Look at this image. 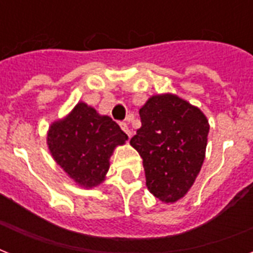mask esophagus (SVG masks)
Returning a JSON list of instances; mask_svg holds the SVG:
<instances>
[{"instance_id":"esophagus-1","label":"esophagus","mask_w":253,"mask_h":253,"mask_svg":"<svg viewBox=\"0 0 253 253\" xmlns=\"http://www.w3.org/2000/svg\"><path fill=\"white\" fill-rule=\"evenodd\" d=\"M121 128H122V130L125 131V132H126L128 138H131V135H132V132H131L130 127H128V125H127V123H121Z\"/></svg>"}]
</instances>
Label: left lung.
I'll return each instance as SVG.
<instances>
[{
    "instance_id": "1",
    "label": "left lung",
    "mask_w": 253,
    "mask_h": 253,
    "mask_svg": "<svg viewBox=\"0 0 253 253\" xmlns=\"http://www.w3.org/2000/svg\"><path fill=\"white\" fill-rule=\"evenodd\" d=\"M139 115L142 127L130 144L143 159L147 188L163 202H176L201 170L208 119L198 107L173 94L151 97Z\"/></svg>"
}]
</instances>
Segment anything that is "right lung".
Returning a JSON list of instances; mask_svg holds the SVG:
<instances>
[{
    "label": "right lung",
    "instance_id": "1",
    "mask_svg": "<svg viewBox=\"0 0 253 253\" xmlns=\"http://www.w3.org/2000/svg\"><path fill=\"white\" fill-rule=\"evenodd\" d=\"M127 140L121 127L99 115L86 103H77L72 113L49 127L47 144L53 159L69 177L85 188L101 184L109 170V158Z\"/></svg>",
    "mask_w": 253,
    "mask_h": 253
}]
</instances>
